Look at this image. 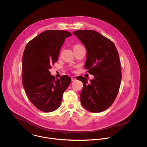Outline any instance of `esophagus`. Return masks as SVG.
<instances>
[{
    "instance_id": "obj_1",
    "label": "esophagus",
    "mask_w": 147,
    "mask_h": 147,
    "mask_svg": "<svg viewBox=\"0 0 147 147\" xmlns=\"http://www.w3.org/2000/svg\"><path fill=\"white\" fill-rule=\"evenodd\" d=\"M71 79H72V82H74V81H75V80H76L75 76H72V77H71Z\"/></svg>"
}]
</instances>
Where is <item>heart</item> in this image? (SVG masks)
Masks as SVG:
<instances>
[{"mask_svg":"<svg viewBox=\"0 0 147 147\" xmlns=\"http://www.w3.org/2000/svg\"><path fill=\"white\" fill-rule=\"evenodd\" d=\"M81 46V45H76L75 46V47H77V46Z\"/></svg>","mask_w":147,"mask_h":147,"instance_id":"b5f03b06","label":"heart"}]
</instances>
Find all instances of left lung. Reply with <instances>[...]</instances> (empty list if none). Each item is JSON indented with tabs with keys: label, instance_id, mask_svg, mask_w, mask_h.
Here are the masks:
<instances>
[{
	"label": "left lung",
	"instance_id": "left-lung-1",
	"mask_svg": "<svg viewBox=\"0 0 147 147\" xmlns=\"http://www.w3.org/2000/svg\"><path fill=\"white\" fill-rule=\"evenodd\" d=\"M86 50L85 68L94 75L78 76L83 83L80 102L90 112L99 113L113 104L120 87L122 79L119 54L114 43L93 30H79L73 32Z\"/></svg>",
	"mask_w": 147,
	"mask_h": 147
}]
</instances>
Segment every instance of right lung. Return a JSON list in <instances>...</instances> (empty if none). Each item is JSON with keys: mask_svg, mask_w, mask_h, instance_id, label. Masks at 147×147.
I'll list each match as a JSON object with an SVG mask.
<instances>
[{"mask_svg": "<svg viewBox=\"0 0 147 147\" xmlns=\"http://www.w3.org/2000/svg\"><path fill=\"white\" fill-rule=\"evenodd\" d=\"M65 30H46L28 42L22 61V85L31 102L42 111L57 110L71 79L64 75L57 79L49 69L57 62L65 39L71 36Z\"/></svg>", "mask_w": 147, "mask_h": 147, "instance_id": "obj_1", "label": "right lung"}]
</instances>
